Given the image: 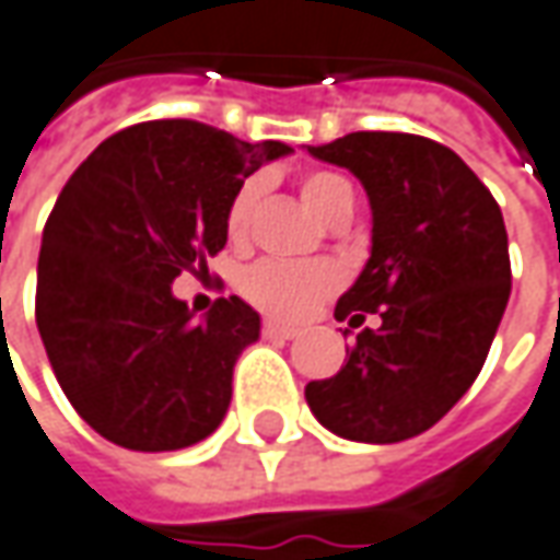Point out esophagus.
Returning a JSON list of instances; mask_svg holds the SVG:
<instances>
[{"mask_svg":"<svg viewBox=\"0 0 560 560\" xmlns=\"http://www.w3.org/2000/svg\"><path fill=\"white\" fill-rule=\"evenodd\" d=\"M261 332H265V339H295V336H299L295 326H283L277 324V320H265V324H261Z\"/></svg>","mask_w":560,"mask_h":560,"instance_id":"obj_1","label":"esophagus"}]
</instances>
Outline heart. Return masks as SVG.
<instances>
[{
  "instance_id": "obj_1",
  "label": "heart",
  "mask_w": 560,
  "mask_h": 560,
  "mask_svg": "<svg viewBox=\"0 0 560 560\" xmlns=\"http://www.w3.org/2000/svg\"><path fill=\"white\" fill-rule=\"evenodd\" d=\"M299 190H302V200H305L307 209L324 221H329L339 209L354 202L351 182L339 172H326V168L305 172L299 182ZM255 197H258V184L246 182L236 187V194L228 202L224 228H228L231 240H243L249 231ZM339 283L341 273L326 261L295 265V261L265 258V261H255L253 268L240 277V292L249 305L258 307L268 317L302 320L314 307L324 305L326 299L339 289Z\"/></svg>"
}]
</instances>
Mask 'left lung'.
Instances as JSON below:
<instances>
[{
  "instance_id": "left-lung-1",
  "label": "left lung",
  "mask_w": 560,
  "mask_h": 560,
  "mask_svg": "<svg viewBox=\"0 0 560 560\" xmlns=\"http://www.w3.org/2000/svg\"><path fill=\"white\" fill-rule=\"evenodd\" d=\"M307 153L354 172L373 209L370 261L336 317H382L336 376L307 382V407L339 438L397 444L481 373L512 292L505 221L481 178L422 135L351 131Z\"/></svg>"
}]
</instances>
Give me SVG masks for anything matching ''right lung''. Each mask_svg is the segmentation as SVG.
Returning <instances> with one entry per match:
<instances>
[{
  "mask_svg": "<svg viewBox=\"0 0 560 560\" xmlns=\"http://www.w3.org/2000/svg\"><path fill=\"white\" fill-rule=\"evenodd\" d=\"M289 150L153 119L101 141L63 184L43 231L36 326L67 400L101 438L163 453L221 425L261 320L236 295L197 320L172 280L224 249L236 187Z\"/></svg>",
  "mask_w": 560,
  "mask_h": 560,
  "instance_id": "1",
  "label": "right lung"
}]
</instances>
